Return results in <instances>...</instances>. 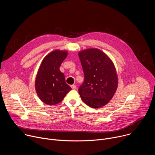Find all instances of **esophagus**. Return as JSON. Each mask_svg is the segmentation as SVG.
Returning <instances> with one entry per match:
<instances>
[{
    "label": "esophagus",
    "instance_id": "esophagus-1",
    "mask_svg": "<svg viewBox=\"0 0 155 155\" xmlns=\"http://www.w3.org/2000/svg\"><path fill=\"white\" fill-rule=\"evenodd\" d=\"M71 87H72V89L75 90L76 88H77V86H76V85H75V84H72V85H71Z\"/></svg>",
    "mask_w": 155,
    "mask_h": 155
}]
</instances>
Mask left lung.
Here are the masks:
<instances>
[{"mask_svg": "<svg viewBox=\"0 0 155 155\" xmlns=\"http://www.w3.org/2000/svg\"><path fill=\"white\" fill-rule=\"evenodd\" d=\"M84 75L78 89L82 101L91 108H100L112 99L118 87L115 65L104 52L87 48L78 53Z\"/></svg>", "mask_w": 155, "mask_h": 155, "instance_id": "obj_1", "label": "left lung"}]
</instances>
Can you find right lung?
<instances>
[{"label": "right lung", "mask_w": 155, "mask_h": 155, "mask_svg": "<svg viewBox=\"0 0 155 155\" xmlns=\"http://www.w3.org/2000/svg\"><path fill=\"white\" fill-rule=\"evenodd\" d=\"M68 54L67 50H54L43 59L38 70L35 81V91L39 99L47 105L59 103L72 90L59 70Z\"/></svg>", "instance_id": "1"}]
</instances>
